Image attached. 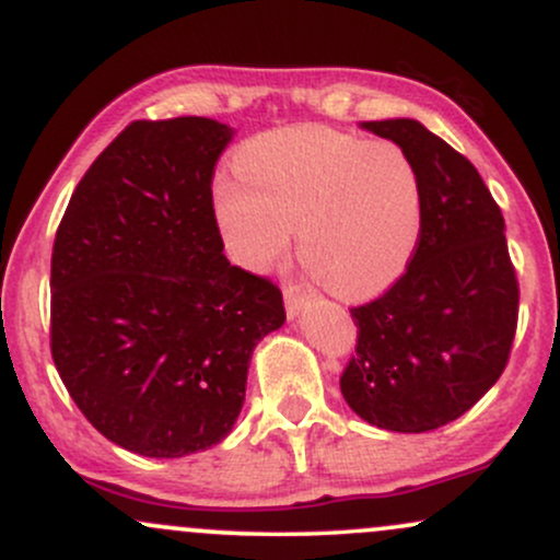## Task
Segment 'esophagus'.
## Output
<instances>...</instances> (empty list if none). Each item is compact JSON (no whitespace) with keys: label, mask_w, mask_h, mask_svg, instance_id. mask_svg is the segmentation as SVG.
<instances>
[{"label":"esophagus","mask_w":560,"mask_h":560,"mask_svg":"<svg viewBox=\"0 0 560 560\" xmlns=\"http://www.w3.org/2000/svg\"><path fill=\"white\" fill-rule=\"evenodd\" d=\"M305 302H307V298L302 294V289L298 284H292V281H287V284H284V305H287L289 318L300 316V311L305 307Z\"/></svg>","instance_id":"1"}]
</instances>
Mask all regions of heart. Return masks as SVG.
Masks as SVG:
<instances>
[{
  "mask_svg": "<svg viewBox=\"0 0 560 560\" xmlns=\"http://www.w3.org/2000/svg\"><path fill=\"white\" fill-rule=\"evenodd\" d=\"M215 184V218L229 253L262 271L292 247L300 226L305 266L342 298H371L405 273L421 236L413 165L387 141L324 126L255 137Z\"/></svg>",
  "mask_w": 560,
  "mask_h": 560,
  "instance_id": "obj_1",
  "label": "heart"
}]
</instances>
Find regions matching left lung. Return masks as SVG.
Wrapping results in <instances>:
<instances>
[{
  "label": "left lung",
  "instance_id": "obj_1",
  "mask_svg": "<svg viewBox=\"0 0 560 560\" xmlns=\"http://www.w3.org/2000/svg\"><path fill=\"white\" fill-rule=\"evenodd\" d=\"M413 165L421 236L400 279L350 307L355 355L339 376L363 421L421 434L460 419L498 382L518 324L505 221L479 171L419 120H371Z\"/></svg>",
  "mask_w": 560,
  "mask_h": 560
}]
</instances>
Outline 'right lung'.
Here are the masks:
<instances>
[{"instance_id":"right-lung-1","label":"right lung","mask_w":560,"mask_h":560,"mask_svg":"<svg viewBox=\"0 0 560 560\" xmlns=\"http://www.w3.org/2000/svg\"><path fill=\"white\" fill-rule=\"evenodd\" d=\"M231 133L197 115L133 120L57 226L55 369L96 432L147 458L218 445L255 345L287 318L281 289L223 255L213 173Z\"/></svg>"}]
</instances>
